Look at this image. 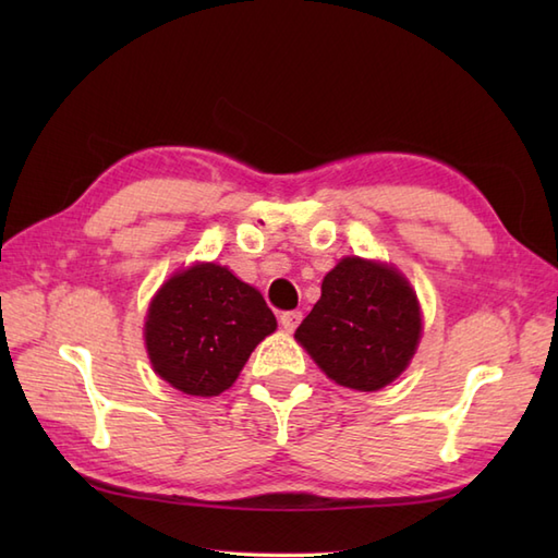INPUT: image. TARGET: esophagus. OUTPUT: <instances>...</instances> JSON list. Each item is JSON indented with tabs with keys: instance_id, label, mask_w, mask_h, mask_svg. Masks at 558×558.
<instances>
[{
	"instance_id": "1",
	"label": "esophagus",
	"mask_w": 558,
	"mask_h": 558,
	"mask_svg": "<svg viewBox=\"0 0 558 558\" xmlns=\"http://www.w3.org/2000/svg\"><path fill=\"white\" fill-rule=\"evenodd\" d=\"M302 322V312H282L280 314V326L286 330H294Z\"/></svg>"
}]
</instances>
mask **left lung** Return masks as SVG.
<instances>
[{
    "mask_svg": "<svg viewBox=\"0 0 558 558\" xmlns=\"http://www.w3.org/2000/svg\"><path fill=\"white\" fill-rule=\"evenodd\" d=\"M294 338L336 384L378 390L408 369L420 345L417 294L393 266L345 256L326 272L322 300Z\"/></svg>",
    "mask_w": 558,
    "mask_h": 558,
    "instance_id": "left-lung-1",
    "label": "left lung"
}]
</instances>
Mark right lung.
Instances as JSON below:
<instances>
[{
  "mask_svg": "<svg viewBox=\"0 0 558 558\" xmlns=\"http://www.w3.org/2000/svg\"><path fill=\"white\" fill-rule=\"evenodd\" d=\"M266 300L230 268L194 264L180 270L150 300L146 350L162 381L186 396H220L248 354L276 330Z\"/></svg>",
  "mask_w": 558,
  "mask_h": 558,
  "instance_id": "add662e5",
  "label": "right lung"
}]
</instances>
